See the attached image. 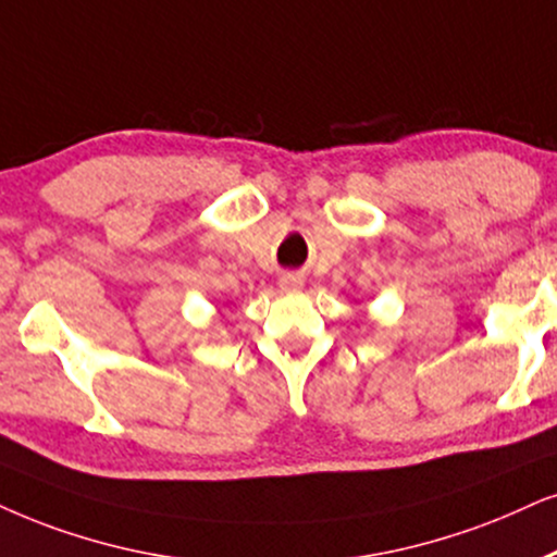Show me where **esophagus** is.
I'll list each match as a JSON object with an SVG mask.
<instances>
[{"mask_svg":"<svg viewBox=\"0 0 557 557\" xmlns=\"http://www.w3.org/2000/svg\"><path fill=\"white\" fill-rule=\"evenodd\" d=\"M280 287H283L285 293H298V290H302V277H300V274L287 272V274H283V277H280Z\"/></svg>","mask_w":557,"mask_h":557,"instance_id":"1","label":"esophagus"}]
</instances>
